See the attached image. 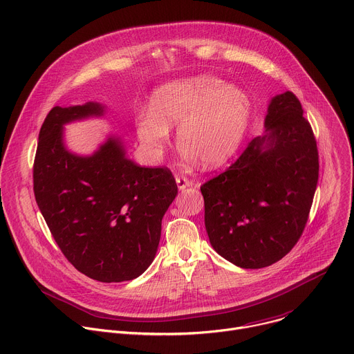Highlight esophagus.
Listing matches in <instances>:
<instances>
[{
    "label": "esophagus",
    "instance_id": "1",
    "mask_svg": "<svg viewBox=\"0 0 354 354\" xmlns=\"http://www.w3.org/2000/svg\"><path fill=\"white\" fill-rule=\"evenodd\" d=\"M175 180H176V185H178L179 190H185L186 187L190 186V182L186 178H183V176H176Z\"/></svg>",
    "mask_w": 354,
    "mask_h": 354
}]
</instances>
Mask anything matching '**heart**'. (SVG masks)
I'll return each mask as SVG.
<instances>
[{"label":"heart","instance_id":"b5f03b06","mask_svg":"<svg viewBox=\"0 0 354 354\" xmlns=\"http://www.w3.org/2000/svg\"><path fill=\"white\" fill-rule=\"evenodd\" d=\"M252 116L245 89L213 75H194L160 86L151 111L137 116V136L151 156L160 157L169 144V129L186 161L205 168L225 164L239 148Z\"/></svg>","mask_w":354,"mask_h":354}]
</instances>
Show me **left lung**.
Listing matches in <instances>:
<instances>
[{
  "instance_id": "obj_1",
  "label": "left lung",
  "mask_w": 354,
  "mask_h": 354,
  "mask_svg": "<svg viewBox=\"0 0 354 354\" xmlns=\"http://www.w3.org/2000/svg\"><path fill=\"white\" fill-rule=\"evenodd\" d=\"M318 172L317 141L299 100L290 91L273 96L263 134L200 187L214 250L242 269L286 257L306 228Z\"/></svg>"
}]
</instances>
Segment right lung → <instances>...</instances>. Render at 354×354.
I'll use <instances>...</instances> for the list:
<instances>
[{"label":"right lung","instance_id":"right-lung-1","mask_svg":"<svg viewBox=\"0 0 354 354\" xmlns=\"http://www.w3.org/2000/svg\"><path fill=\"white\" fill-rule=\"evenodd\" d=\"M97 102L56 106L46 116L33 165L36 203L68 262L85 276L119 283L153 263L162 218L178 194L169 169L138 167L122 137L89 156L68 149L64 126L104 118Z\"/></svg>","mask_w":354,"mask_h":354}]
</instances>
